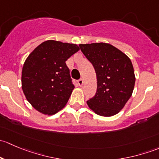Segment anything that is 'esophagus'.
Instances as JSON below:
<instances>
[{
	"label": "esophagus",
	"instance_id": "34e87169",
	"mask_svg": "<svg viewBox=\"0 0 159 159\" xmlns=\"http://www.w3.org/2000/svg\"><path fill=\"white\" fill-rule=\"evenodd\" d=\"M78 84H79V86H82L83 85V84H84V81H83V79L82 78H81V79H79L78 81Z\"/></svg>",
	"mask_w": 159,
	"mask_h": 159
}]
</instances>
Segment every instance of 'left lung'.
<instances>
[{"label":"left lung","mask_w":159,"mask_h":159,"mask_svg":"<svg viewBox=\"0 0 159 159\" xmlns=\"http://www.w3.org/2000/svg\"><path fill=\"white\" fill-rule=\"evenodd\" d=\"M79 47L94 66L97 77V91L87 105L101 116L116 115L124 108L134 90L135 75L131 60L108 43L81 44Z\"/></svg>","instance_id":"8db88e82"}]
</instances>
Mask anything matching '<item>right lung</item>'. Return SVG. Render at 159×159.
Here are the masks:
<instances>
[{
  "mask_svg": "<svg viewBox=\"0 0 159 159\" xmlns=\"http://www.w3.org/2000/svg\"><path fill=\"white\" fill-rule=\"evenodd\" d=\"M78 51L75 44L48 40L27 57L22 68V90L38 111L52 115L66 105L75 86L65 61Z\"/></svg>",
  "mask_w": 159,
  "mask_h": 159,
  "instance_id": "right-lung-1",
  "label": "right lung"
}]
</instances>
